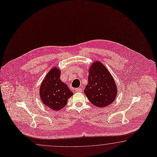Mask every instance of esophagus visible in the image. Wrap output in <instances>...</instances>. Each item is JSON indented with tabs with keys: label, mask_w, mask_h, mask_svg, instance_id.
<instances>
[{
	"label": "esophagus",
	"mask_w": 157,
	"mask_h": 157,
	"mask_svg": "<svg viewBox=\"0 0 157 157\" xmlns=\"http://www.w3.org/2000/svg\"><path fill=\"white\" fill-rule=\"evenodd\" d=\"M82 89H81V88H76V89H75V91H76V92H81L82 91Z\"/></svg>",
	"instance_id": "esophagus-1"
}]
</instances>
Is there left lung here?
<instances>
[{
	"mask_svg": "<svg viewBox=\"0 0 157 157\" xmlns=\"http://www.w3.org/2000/svg\"><path fill=\"white\" fill-rule=\"evenodd\" d=\"M117 93L116 84L106 67L99 62H94L90 67L84 90L88 99L97 107H106L113 101Z\"/></svg>",
	"mask_w": 157,
	"mask_h": 157,
	"instance_id": "8db88e82",
	"label": "left lung"
}]
</instances>
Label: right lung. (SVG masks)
I'll list each match as a JSON object with an SVG mask.
<instances>
[{
    "mask_svg": "<svg viewBox=\"0 0 157 157\" xmlns=\"http://www.w3.org/2000/svg\"><path fill=\"white\" fill-rule=\"evenodd\" d=\"M60 70L56 67L48 72L40 86V95L43 103L54 110L62 109L74 93L61 81Z\"/></svg>",
    "mask_w": 157,
    "mask_h": 157,
    "instance_id": "obj_1",
    "label": "right lung"
}]
</instances>
